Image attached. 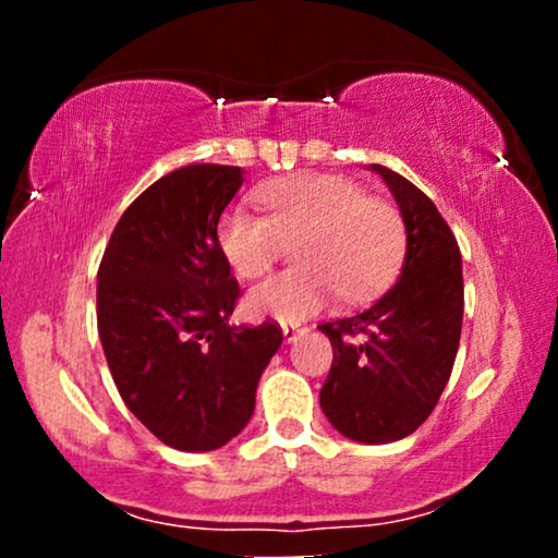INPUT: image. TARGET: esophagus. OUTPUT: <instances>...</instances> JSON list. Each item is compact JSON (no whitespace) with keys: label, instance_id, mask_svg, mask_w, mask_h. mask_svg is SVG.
Here are the masks:
<instances>
[{"label":"esophagus","instance_id":"34e87169","mask_svg":"<svg viewBox=\"0 0 558 558\" xmlns=\"http://www.w3.org/2000/svg\"><path fill=\"white\" fill-rule=\"evenodd\" d=\"M281 332H284L287 342H294L304 332V327H300V325H281Z\"/></svg>","mask_w":558,"mask_h":558}]
</instances>
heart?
Masks as SVG:
<instances>
[{"label": "heart", "instance_id": "b5f03b06", "mask_svg": "<svg viewBox=\"0 0 558 558\" xmlns=\"http://www.w3.org/2000/svg\"><path fill=\"white\" fill-rule=\"evenodd\" d=\"M258 201L266 218L243 208L218 223V246L241 279H258L294 243L292 269L274 274L246 296L254 317L296 323L315 315L335 294L363 302L399 271L407 248L401 210L365 195L340 174H302L271 182Z\"/></svg>", "mask_w": 558, "mask_h": 558}]
</instances>
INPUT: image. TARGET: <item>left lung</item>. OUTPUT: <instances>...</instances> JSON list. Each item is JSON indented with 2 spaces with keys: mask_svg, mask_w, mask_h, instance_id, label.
I'll use <instances>...</instances> for the list:
<instances>
[{
  "mask_svg": "<svg viewBox=\"0 0 558 558\" xmlns=\"http://www.w3.org/2000/svg\"><path fill=\"white\" fill-rule=\"evenodd\" d=\"M407 226V258L396 284L371 307L323 323L332 365L319 407L345 437L386 445L426 422L460 348L464 284L452 228L414 182L384 165Z\"/></svg>",
  "mask_w": 558,
  "mask_h": 558,
  "instance_id": "8db88e82",
  "label": "left lung"
}]
</instances>
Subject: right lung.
<instances>
[{
  "mask_svg": "<svg viewBox=\"0 0 558 558\" xmlns=\"http://www.w3.org/2000/svg\"><path fill=\"white\" fill-rule=\"evenodd\" d=\"M241 167L187 165L124 210L98 266L96 317L129 411L167 447L210 452L254 414L256 386L281 345L274 319L228 325L241 287L218 220Z\"/></svg>",
  "mask_w": 558,
  "mask_h": 558,
  "instance_id": "add662e5",
  "label": "right lung"
}]
</instances>
